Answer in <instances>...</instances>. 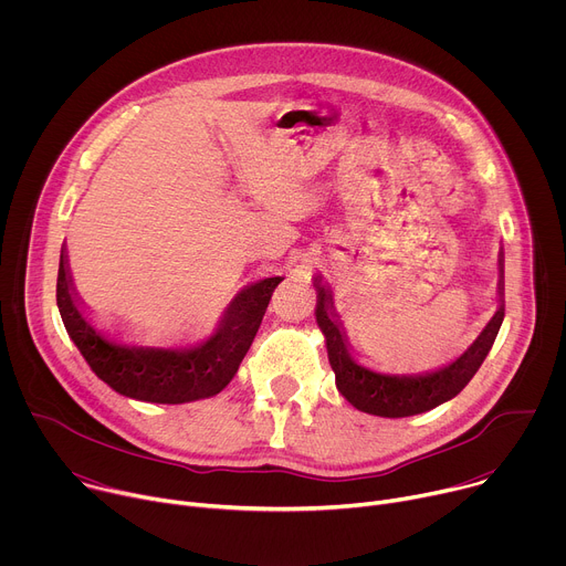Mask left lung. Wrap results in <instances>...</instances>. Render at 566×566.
Listing matches in <instances>:
<instances>
[{"label": "left lung", "mask_w": 566, "mask_h": 566, "mask_svg": "<svg viewBox=\"0 0 566 566\" xmlns=\"http://www.w3.org/2000/svg\"><path fill=\"white\" fill-rule=\"evenodd\" d=\"M502 262L504 260H500V271L504 275ZM315 319L327 340V354L336 374L338 391L356 410L387 419L415 417L454 398L470 382L481 363L486 360L504 322V304H500L486 329L448 367L426 376H389L371 371L352 358L343 325L338 322V313L334 311L332 291L322 286L319 280H315ZM502 289L504 286L500 280V293Z\"/></svg>", "instance_id": "left-lung-1"}]
</instances>
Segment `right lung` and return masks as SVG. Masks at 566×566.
<instances>
[{"instance_id": "obj_1", "label": "right lung", "mask_w": 566, "mask_h": 566, "mask_svg": "<svg viewBox=\"0 0 566 566\" xmlns=\"http://www.w3.org/2000/svg\"><path fill=\"white\" fill-rule=\"evenodd\" d=\"M284 277H266L239 291L228 304L219 329L192 349L127 347L105 338L80 311L66 255L57 269V308L69 338L92 371L123 396L147 402H190L219 394L237 374L253 345L275 286Z\"/></svg>"}]
</instances>
